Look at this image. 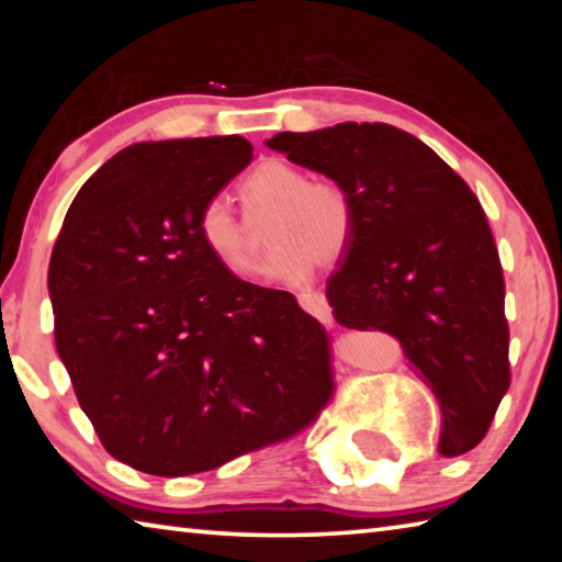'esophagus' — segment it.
Wrapping results in <instances>:
<instances>
[{
    "label": "esophagus",
    "instance_id": "34e87169",
    "mask_svg": "<svg viewBox=\"0 0 562 562\" xmlns=\"http://www.w3.org/2000/svg\"><path fill=\"white\" fill-rule=\"evenodd\" d=\"M297 300H300V307L304 312H310L312 317H317L322 322H329L331 319V307H329V302H327V297L322 292L307 290V292L297 294Z\"/></svg>",
    "mask_w": 562,
    "mask_h": 562
}]
</instances>
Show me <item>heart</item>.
Returning <instances> with one entry per match:
<instances>
[{
  "instance_id": "1",
  "label": "heart",
  "mask_w": 562,
  "mask_h": 562,
  "mask_svg": "<svg viewBox=\"0 0 562 562\" xmlns=\"http://www.w3.org/2000/svg\"><path fill=\"white\" fill-rule=\"evenodd\" d=\"M237 193L252 223L270 215L268 240L274 247L265 274L274 282L310 280L317 262H339L355 243L357 203L337 180H310L307 170L268 158L240 180ZM195 233L205 252L233 278H247L258 268V235L221 198L201 207Z\"/></svg>"
}]
</instances>
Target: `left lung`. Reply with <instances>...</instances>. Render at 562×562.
I'll return each instance as SVG.
<instances>
[{"instance_id":"left-lung-1","label":"left lung","mask_w":562,"mask_h":562,"mask_svg":"<svg viewBox=\"0 0 562 562\" xmlns=\"http://www.w3.org/2000/svg\"><path fill=\"white\" fill-rule=\"evenodd\" d=\"M268 146L355 198V243L327 280L335 319L398 339L439 402V451H471L510 386L506 282L479 198L389 123L284 131Z\"/></svg>"}]
</instances>
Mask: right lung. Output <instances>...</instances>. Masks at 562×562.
<instances>
[{
    "label": "right lung",
    "mask_w": 562,
    "mask_h": 562,
    "mask_svg": "<svg viewBox=\"0 0 562 562\" xmlns=\"http://www.w3.org/2000/svg\"><path fill=\"white\" fill-rule=\"evenodd\" d=\"M250 158L243 136L133 144L56 237V351L103 449L136 471H213L292 439L335 394L327 329L290 292L227 274L195 233Z\"/></svg>",
    "instance_id": "obj_1"
}]
</instances>
